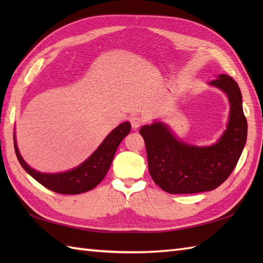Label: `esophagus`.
Listing matches in <instances>:
<instances>
[{"label":"esophagus","instance_id":"obj_1","mask_svg":"<svg viewBox=\"0 0 263 263\" xmlns=\"http://www.w3.org/2000/svg\"><path fill=\"white\" fill-rule=\"evenodd\" d=\"M130 123H131V126L133 130H136V128H138L142 124V119L139 116H132L130 119Z\"/></svg>","mask_w":263,"mask_h":263}]
</instances>
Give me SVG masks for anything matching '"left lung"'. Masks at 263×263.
<instances>
[{
	"label": "left lung",
	"mask_w": 263,
	"mask_h": 263,
	"mask_svg": "<svg viewBox=\"0 0 263 263\" xmlns=\"http://www.w3.org/2000/svg\"><path fill=\"white\" fill-rule=\"evenodd\" d=\"M209 85L224 91L230 102L226 130L211 146H193L177 139L160 121L143 125L148 168L154 182L171 194L211 191L232 174L247 142L248 122L242 93L232 77L219 74Z\"/></svg>",
	"instance_id": "1"
}]
</instances>
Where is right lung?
<instances>
[{
	"mask_svg": "<svg viewBox=\"0 0 263 263\" xmlns=\"http://www.w3.org/2000/svg\"><path fill=\"white\" fill-rule=\"evenodd\" d=\"M130 131V122L122 123L104 139V141L99 144L92 155H90V157L87 158L82 164L77 166L76 168L63 173H55V174L41 173L28 165L21 157L13 133L14 150L20 165L42 185L61 194H79L90 191L103 181L114 159L117 147Z\"/></svg>",
	"mask_w": 263,
	"mask_h": 263,
	"instance_id": "right-lung-1",
	"label": "right lung"
}]
</instances>
